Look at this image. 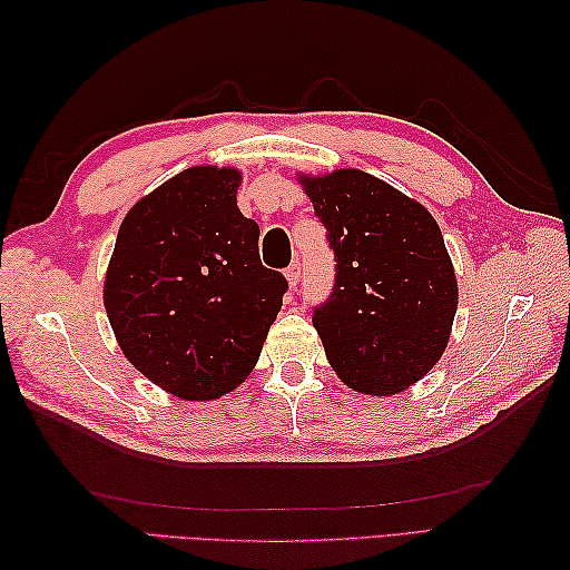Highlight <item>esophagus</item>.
I'll return each instance as SVG.
<instances>
[{
  "label": "esophagus",
  "instance_id": "34e87169",
  "mask_svg": "<svg viewBox=\"0 0 570 570\" xmlns=\"http://www.w3.org/2000/svg\"><path fill=\"white\" fill-rule=\"evenodd\" d=\"M286 278H288V284H292V288L298 286V278H301V264L298 262H292V266H288Z\"/></svg>",
  "mask_w": 570,
  "mask_h": 570
}]
</instances>
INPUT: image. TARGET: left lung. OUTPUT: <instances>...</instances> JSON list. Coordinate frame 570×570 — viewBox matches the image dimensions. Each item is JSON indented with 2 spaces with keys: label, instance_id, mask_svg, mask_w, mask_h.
<instances>
[{
  "label": "left lung",
  "instance_id": "8db88e82",
  "mask_svg": "<svg viewBox=\"0 0 570 570\" xmlns=\"http://www.w3.org/2000/svg\"><path fill=\"white\" fill-rule=\"evenodd\" d=\"M298 184L328 229L335 286L313 325L350 390L390 396L441 360L458 282L439 223L414 198L360 168Z\"/></svg>",
  "mask_w": 570,
  "mask_h": 570
}]
</instances>
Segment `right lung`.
I'll use <instances>...</instances> for the list:
<instances>
[{
    "label": "right lung",
    "mask_w": 570,
    "mask_h": 570,
    "mask_svg": "<svg viewBox=\"0 0 570 570\" xmlns=\"http://www.w3.org/2000/svg\"><path fill=\"white\" fill-rule=\"evenodd\" d=\"M242 174L190 166L131 205L102 301L125 357L186 402L237 390L282 311L286 278L262 266L259 225L237 208Z\"/></svg>",
    "instance_id": "add662e5"
}]
</instances>
